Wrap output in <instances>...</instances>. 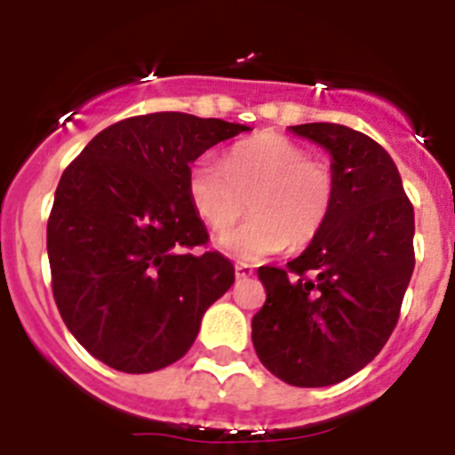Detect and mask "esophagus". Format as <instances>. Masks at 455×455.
<instances>
[{
    "instance_id": "1",
    "label": "esophagus",
    "mask_w": 455,
    "mask_h": 455,
    "mask_svg": "<svg viewBox=\"0 0 455 455\" xmlns=\"http://www.w3.org/2000/svg\"><path fill=\"white\" fill-rule=\"evenodd\" d=\"M254 275V266H247V263H235V276L238 279H250Z\"/></svg>"
}]
</instances>
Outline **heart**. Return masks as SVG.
<instances>
[{
	"mask_svg": "<svg viewBox=\"0 0 455 455\" xmlns=\"http://www.w3.org/2000/svg\"><path fill=\"white\" fill-rule=\"evenodd\" d=\"M188 195L212 233H227L250 208V222L228 233L220 247L254 263L286 247L299 251L315 243L334 211L337 179L293 140L259 132L233 146L224 167L196 162L189 169Z\"/></svg>",
	"mask_w": 455,
	"mask_h": 455,
	"instance_id": "obj_1",
	"label": "heart"
}]
</instances>
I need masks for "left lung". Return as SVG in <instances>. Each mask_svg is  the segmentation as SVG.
I'll return each instance as SVG.
<instances>
[{"instance_id":"8db88e82","label":"left lung","mask_w":455,"mask_h":455,"mask_svg":"<svg viewBox=\"0 0 455 455\" xmlns=\"http://www.w3.org/2000/svg\"><path fill=\"white\" fill-rule=\"evenodd\" d=\"M331 156L337 201L325 231L286 267H259L251 318L260 364L295 387L364 369L392 337L414 270V208L389 153L339 124L291 125Z\"/></svg>"}]
</instances>
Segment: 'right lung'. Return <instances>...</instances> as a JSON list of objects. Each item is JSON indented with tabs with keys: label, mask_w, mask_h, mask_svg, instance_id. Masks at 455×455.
I'll list each match as a JSON object with an SVG mask.
<instances>
[{
	"label": "right lung",
	"mask_w": 455,
	"mask_h": 455,
	"mask_svg": "<svg viewBox=\"0 0 455 455\" xmlns=\"http://www.w3.org/2000/svg\"><path fill=\"white\" fill-rule=\"evenodd\" d=\"M251 130L156 112L98 132L70 162L47 220L52 293L63 323L102 364L151 373L188 353L235 270L208 244L188 195L189 164Z\"/></svg>",
	"instance_id": "right-lung-1"
}]
</instances>
